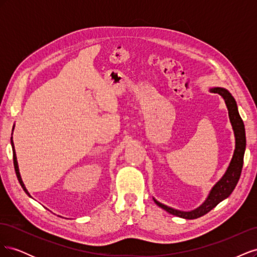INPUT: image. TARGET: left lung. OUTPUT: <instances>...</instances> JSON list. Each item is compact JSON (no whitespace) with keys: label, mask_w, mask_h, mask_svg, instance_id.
<instances>
[{"label":"left lung","mask_w":257,"mask_h":257,"mask_svg":"<svg viewBox=\"0 0 257 257\" xmlns=\"http://www.w3.org/2000/svg\"><path fill=\"white\" fill-rule=\"evenodd\" d=\"M209 91L211 93H217V94H220L223 97L225 105H226L227 110H228V116H229L231 127H232V131H234L235 150L226 172L224 173V175L222 176L220 180L217 181L212 186L211 190L209 191L208 196L204 200V203L200 206H198L197 208L191 210V211H183V210H178L169 206H166L164 204L160 203L159 200H157L153 197L154 203L157 204L160 208L164 209L165 211H167L170 214L182 217V219H186V220L197 219V217L205 215L210 211V210H212L217 204L221 203L222 200L226 199L236 188L241 175V170H242V165H243V157H244L245 144H246L245 130H244L243 121L241 119V116L238 112L236 100L234 96L230 94V92L225 88L213 87V88H210Z\"/></svg>","instance_id":"1"}]
</instances>
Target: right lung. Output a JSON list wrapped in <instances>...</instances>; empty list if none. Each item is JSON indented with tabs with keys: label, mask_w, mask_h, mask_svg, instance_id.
Returning a JSON list of instances; mask_svg holds the SVG:
<instances>
[{
	"label": "right lung",
	"mask_w": 257,
	"mask_h": 257,
	"mask_svg": "<svg viewBox=\"0 0 257 257\" xmlns=\"http://www.w3.org/2000/svg\"><path fill=\"white\" fill-rule=\"evenodd\" d=\"M14 128H15V125H14V127H13V131H14ZM11 144H12V148H13V158H14V166H15V172H16V175H17V178H18V181H19V183H20V185H21V188L23 189V191H25V192L28 194V196H29V197H31V198H32V196L30 195V193H29V191L27 190L26 185H25V183H23L22 179H21V176H20V172H19V166H18L17 157H16V151H15V146H14V142H13V134H12V138H11Z\"/></svg>",
	"instance_id": "right-lung-1"
}]
</instances>
